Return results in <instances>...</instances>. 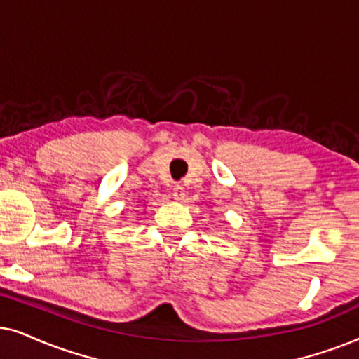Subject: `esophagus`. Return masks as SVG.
Listing matches in <instances>:
<instances>
[{
    "label": "esophagus",
    "mask_w": 359,
    "mask_h": 359,
    "mask_svg": "<svg viewBox=\"0 0 359 359\" xmlns=\"http://www.w3.org/2000/svg\"><path fill=\"white\" fill-rule=\"evenodd\" d=\"M172 195H174V198L177 200V202H182V200L185 198V190H184L182 185H175Z\"/></svg>",
    "instance_id": "esophagus-1"
}]
</instances>
